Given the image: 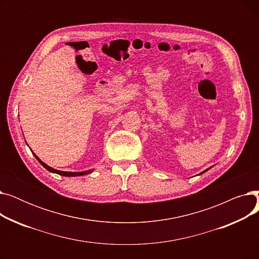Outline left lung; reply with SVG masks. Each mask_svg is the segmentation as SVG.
<instances>
[{
    "mask_svg": "<svg viewBox=\"0 0 259 259\" xmlns=\"http://www.w3.org/2000/svg\"><path fill=\"white\" fill-rule=\"evenodd\" d=\"M211 168H212V167H210V168H208V169H206V170H205V171H202V172H200V173H199V175H200V174H202V173H205V172H207V171H208V170H210V169H211Z\"/></svg>",
    "mask_w": 259,
    "mask_h": 259,
    "instance_id": "left-lung-1",
    "label": "left lung"
}]
</instances>
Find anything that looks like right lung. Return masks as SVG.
Segmentation results:
<instances>
[{
  "label": "right lung",
  "instance_id": "right-lung-1",
  "mask_svg": "<svg viewBox=\"0 0 259 259\" xmlns=\"http://www.w3.org/2000/svg\"><path fill=\"white\" fill-rule=\"evenodd\" d=\"M32 152V151H31ZM32 154L34 155V157L38 160V162L40 165H42L46 170H48L49 172H51V173H57V174H60V175H62V176H68V178H70V176H81V175H87V174H89V173H91V172H93V169H91V170H87V171H80V172H68V171H61V170H57V169H53V168H51V167H49L48 165H46L44 161H42L40 160L33 152H32Z\"/></svg>",
  "mask_w": 259,
  "mask_h": 259
}]
</instances>
